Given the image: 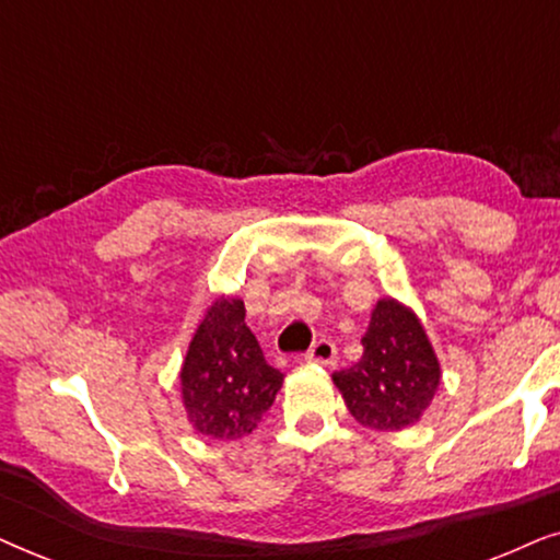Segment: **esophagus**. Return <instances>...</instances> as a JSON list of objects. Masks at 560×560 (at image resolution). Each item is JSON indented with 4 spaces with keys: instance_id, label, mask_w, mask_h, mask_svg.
I'll return each instance as SVG.
<instances>
[{
    "instance_id": "esophagus-1",
    "label": "esophagus",
    "mask_w": 560,
    "mask_h": 560,
    "mask_svg": "<svg viewBox=\"0 0 560 560\" xmlns=\"http://www.w3.org/2000/svg\"><path fill=\"white\" fill-rule=\"evenodd\" d=\"M335 358H338V350H335V342L330 340H317L315 346L307 350L304 361L317 363V366H332Z\"/></svg>"
}]
</instances>
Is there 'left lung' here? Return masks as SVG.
Returning <instances> with one entry per match:
<instances>
[{
    "label": "left lung",
    "mask_w": 560,
    "mask_h": 560,
    "mask_svg": "<svg viewBox=\"0 0 560 560\" xmlns=\"http://www.w3.org/2000/svg\"><path fill=\"white\" fill-rule=\"evenodd\" d=\"M361 361L332 374L348 412L363 428L399 432L420 422L441 389V361L412 307L384 296L371 310Z\"/></svg>",
    "instance_id": "obj_1"
}]
</instances>
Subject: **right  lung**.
<instances>
[{"mask_svg":"<svg viewBox=\"0 0 560 560\" xmlns=\"http://www.w3.org/2000/svg\"><path fill=\"white\" fill-rule=\"evenodd\" d=\"M178 384L194 432L212 441H237L258 428L284 374L266 363L256 335L245 325L243 300L222 294L191 335Z\"/></svg>","mask_w":560,"mask_h":560,"instance_id":"obj_1","label":"right lung"}]
</instances>
